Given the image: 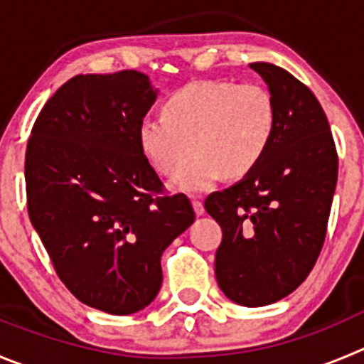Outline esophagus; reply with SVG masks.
Returning <instances> with one entry per match:
<instances>
[{"label": "esophagus", "instance_id": "1", "mask_svg": "<svg viewBox=\"0 0 364 364\" xmlns=\"http://www.w3.org/2000/svg\"><path fill=\"white\" fill-rule=\"evenodd\" d=\"M192 205H193V212L198 213V215H203V213H205V205H203L201 201H198V199H196Z\"/></svg>", "mask_w": 364, "mask_h": 364}]
</instances>
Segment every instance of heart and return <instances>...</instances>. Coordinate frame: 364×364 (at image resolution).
Returning a JSON list of instances; mask_svg holds the SVG:
<instances>
[{
	"label": "heart",
	"mask_w": 364,
	"mask_h": 364,
	"mask_svg": "<svg viewBox=\"0 0 364 364\" xmlns=\"http://www.w3.org/2000/svg\"><path fill=\"white\" fill-rule=\"evenodd\" d=\"M277 131V105L260 84L199 80L168 97L163 118H145L138 127L141 154L158 174L172 178L183 192H205L224 176L244 178L269 151Z\"/></svg>",
	"instance_id": "heart-1"
}]
</instances>
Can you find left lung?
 Wrapping results in <instances>:
<instances>
[{
  "mask_svg": "<svg viewBox=\"0 0 364 364\" xmlns=\"http://www.w3.org/2000/svg\"><path fill=\"white\" fill-rule=\"evenodd\" d=\"M277 105V131L253 172L205 208L223 230L215 253L220 291L244 307L293 293L309 277L327 235L338 152L320 102L305 84L269 63H251Z\"/></svg>",
  "mask_w": 364,
  "mask_h": 364,
  "instance_id": "left-lung-1",
  "label": "left lung"
}]
</instances>
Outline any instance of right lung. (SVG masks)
<instances>
[{"instance_id":"1","label":"right lung","mask_w":364,"mask_h":364,"mask_svg":"<svg viewBox=\"0 0 364 364\" xmlns=\"http://www.w3.org/2000/svg\"><path fill=\"white\" fill-rule=\"evenodd\" d=\"M158 97L145 73L77 75L41 109L26 145L28 215L77 300L124 316L161 287V255L196 219L166 196L138 127Z\"/></svg>"}]
</instances>
